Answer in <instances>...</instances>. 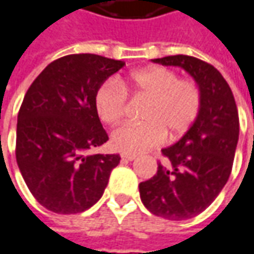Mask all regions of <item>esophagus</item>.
I'll list each match as a JSON object with an SVG mask.
<instances>
[{
    "label": "esophagus",
    "instance_id": "obj_1",
    "mask_svg": "<svg viewBox=\"0 0 254 254\" xmlns=\"http://www.w3.org/2000/svg\"><path fill=\"white\" fill-rule=\"evenodd\" d=\"M137 156L135 154H128V153H121V159L127 160V161H133Z\"/></svg>",
    "mask_w": 254,
    "mask_h": 254
}]
</instances>
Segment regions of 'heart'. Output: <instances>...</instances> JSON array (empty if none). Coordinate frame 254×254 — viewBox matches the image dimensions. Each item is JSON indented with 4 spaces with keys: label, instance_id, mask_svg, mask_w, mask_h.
<instances>
[{
    "label": "heart",
    "instance_id": "1",
    "mask_svg": "<svg viewBox=\"0 0 254 254\" xmlns=\"http://www.w3.org/2000/svg\"><path fill=\"white\" fill-rule=\"evenodd\" d=\"M127 91L147 97L143 123H127L111 134L116 150L137 154L161 144L167 133L171 138L183 135L196 121L201 107V93L191 80H180L176 71L148 67L134 71L121 83L107 80L94 97V106L103 123L114 126L127 111Z\"/></svg>",
    "mask_w": 254,
    "mask_h": 254
}]
</instances>
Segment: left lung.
<instances>
[{"instance_id":"1","label":"left lung","mask_w":254,"mask_h":254,"mask_svg":"<svg viewBox=\"0 0 254 254\" xmlns=\"http://www.w3.org/2000/svg\"><path fill=\"white\" fill-rule=\"evenodd\" d=\"M187 71L201 93L193 126L161 153L169 166L140 183V198L148 211L167 220L191 219L219 196L232 173L239 141V114L227 81L213 65L190 56L151 60Z\"/></svg>"}]
</instances>
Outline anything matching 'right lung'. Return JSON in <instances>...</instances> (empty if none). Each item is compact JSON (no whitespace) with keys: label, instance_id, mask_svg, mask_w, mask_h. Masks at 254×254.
<instances>
[{"label":"right lung","instance_id":"add662e5","mask_svg":"<svg viewBox=\"0 0 254 254\" xmlns=\"http://www.w3.org/2000/svg\"><path fill=\"white\" fill-rule=\"evenodd\" d=\"M124 65L95 54H71L48 64L30 85L18 113L15 157L45 209L75 214L103 196L120 156L90 154L108 140L94 97Z\"/></svg>","mask_w":254,"mask_h":254}]
</instances>
